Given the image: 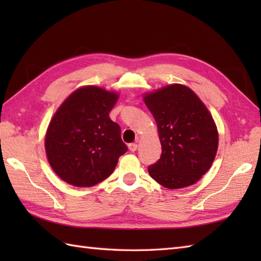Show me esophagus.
I'll use <instances>...</instances> for the list:
<instances>
[{
  "instance_id": "34e87169",
  "label": "esophagus",
  "mask_w": 261,
  "mask_h": 261,
  "mask_svg": "<svg viewBox=\"0 0 261 261\" xmlns=\"http://www.w3.org/2000/svg\"><path fill=\"white\" fill-rule=\"evenodd\" d=\"M137 149H138L137 143H130V145H129V150L130 151H136Z\"/></svg>"
}]
</instances>
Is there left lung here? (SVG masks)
Masks as SVG:
<instances>
[{
    "mask_svg": "<svg viewBox=\"0 0 261 261\" xmlns=\"http://www.w3.org/2000/svg\"><path fill=\"white\" fill-rule=\"evenodd\" d=\"M157 122L162 156L149 166L152 178L169 190L194 185L212 166L219 132L207 108L190 87L170 84L143 94Z\"/></svg>",
    "mask_w": 261,
    "mask_h": 261,
    "instance_id": "obj_1",
    "label": "left lung"
}]
</instances>
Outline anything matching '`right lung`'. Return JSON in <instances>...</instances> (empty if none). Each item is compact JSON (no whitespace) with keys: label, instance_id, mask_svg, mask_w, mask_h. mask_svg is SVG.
Returning <instances> with one entry per match:
<instances>
[{"label":"right lung","instance_id":"add662e5","mask_svg":"<svg viewBox=\"0 0 261 261\" xmlns=\"http://www.w3.org/2000/svg\"><path fill=\"white\" fill-rule=\"evenodd\" d=\"M119 93L95 85L77 88L60 104L45 136L48 163L60 179L92 187L113 173L127 148L109 113Z\"/></svg>","mask_w":261,"mask_h":261}]
</instances>
